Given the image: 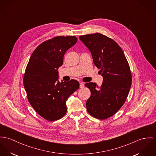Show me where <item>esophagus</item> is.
I'll list each match as a JSON object with an SVG mask.
<instances>
[{
    "instance_id": "1",
    "label": "esophagus",
    "mask_w": 156,
    "mask_h": 156,
    "mask_svg": "<svg viewBox=\"0 0 156 156\" xmlns=\"http://www.w3.org/2000/svg\"><path fill=\"white\" fill-rule=\"evenodd\" d=\"M80 88H84V84L83 83H80Z\"/></svg>"
}]
</instances>
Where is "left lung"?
<instances>
[{"mask_svg":"<svg viewBox=\"0 0 156 156\" xmlns=\"http://www.w3.org/2000/svg\"><path fill=\"white\" fill-rule=\"evenodd\" d=\"M90 51L94 64L100 69L103 81L85 84L91 91L86 108L93 117L104 120L115 115L129 94L132 75L123 51L113 39L100 33L79 37Z\"/></svg>","mask_w":156,"mask_h":156,"instance_id":"1","label":"left lung"}]
</instances>
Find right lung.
Masks as SVG:
<instances>
[{"label":"right lung","instance_id":"add662e5","mask_svg":"<svg viewBox=\"0 0 156 156\" xmlns=\"http://www.w3.org/2000/svg\"><path fill=\"white\" fill-rule=\"evenodd\" d=\"M77 42L75 36H58L41 43L32 53L24 73L27 98L44 119L55 121L66 113V101L79 87L78 81L58 80V69L66 51Z\"/></svg>","mask_w":156,"mask_h":156}]
</instances>
